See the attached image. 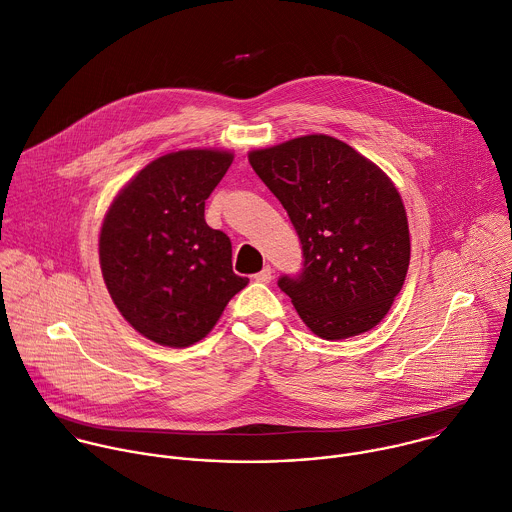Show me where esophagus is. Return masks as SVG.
<instances>
[{
  "mask_svg": "<svg viewBox=\"0 0 512 512\" xmlns=\"http://www.w3.org/2000/svg\"><path fill=\"white\" fill-rule=\"evenodd\" d=\"M253 279H255L257 283H269V281L273 279V269L267 265V267H263L259 273H255Z\"/></svg>",
  "mask_w": 512,
  "mask_h": 512,
  "instance_id": "obj_1",
  "label": "esophagus"
}]
</instances>
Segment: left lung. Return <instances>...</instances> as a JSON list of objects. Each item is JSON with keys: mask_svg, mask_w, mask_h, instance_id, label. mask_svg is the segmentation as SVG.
<instances>
[{"mask_svg": "<svg viewBox=\"0 0 512 512\" xmlns=\"http://www.w3.org/2000/svg\"><path fill=\"white\" fill-rule=\"evenodd\" d=\"M249 163L299 235L303 269L277 285L303 323L327 341L381 323L411 261L407 213L393 181L329 135L255 149Z\"/></svg>", "mask_w": 512, "mask_h": 512, "instance_id": "1", "label": "left lung"}]
</instances>
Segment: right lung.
Instances as JSON below:
<instances>
[{
  "label": "right lung",
  "instance_id": "1",
  "mask_svg": "<svg viewBox=\"0 0 512 512\" xmlns=\"http://www.w3.org/2000/svg\"><path fill=\"white\" fill-rule=\"evenodd\" d=\"M233 153L183 149L145 165L113 199L99 235L107 291L125 321L165 347H189L247 283L231 241L205 223V199Z\"/></svg>",
  "mask_w": 512,
  "mask_h": 512
}]
</instances>
